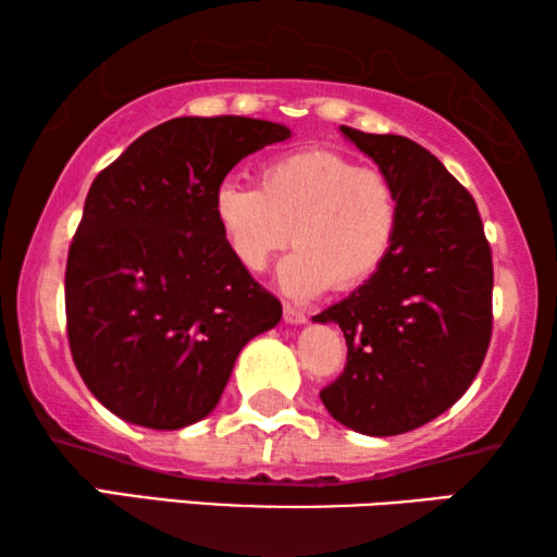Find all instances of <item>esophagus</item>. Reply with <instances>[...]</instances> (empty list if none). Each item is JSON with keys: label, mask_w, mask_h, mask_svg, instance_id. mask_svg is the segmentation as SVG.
<instances>
[{"label": "esophagus", "mask_w": 557, "mask_h": 557, "mask_svg": "<svg viewBox=\"0 0 557 557\" xmlns=\"http://www.w3.org/2000/svg\"><path fill=\"white\" fill-rule=\"evenodd\" d=\"M284 322L286 324H304L307 322V311L294 307V304H284Z\"/></svg>", "instance_id": "34e87169"}]
</instances>
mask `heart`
<instances>
[{"label": "heart", "instance_id": "obj_1", "mask_svg": "<svg viewBox=\"0 0 557 557\" xmlns=\"http://www.w3.org/2000/svg\"><path fill=\"white\" fill-rule=\"evenodd\" d=\"M212 215L227 253L248 273H261L292 238L296 250L281 263L278 286L292 299H311L377 276L398 240L400 195L377 166L309 147L269 159L258 187L223 182Z\"/></svg>", "mask_w": 557, "mask_h": 557}]
</instances>
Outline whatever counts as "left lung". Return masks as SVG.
Listing matches in <instances>:
<instances>
[{
    "mask_svg": "<svg viewBox=\"0 0 557 557\" xmlns=\"http://www.w3.org/2000/svg\"><path fill=\"white\" fill-rule=\"evenodd\" d=\"M400 195L393 253L314 322L345 332L347 364L319 398L347 429L398 436L469 391L492 339V248L474 197L421 144L339 126Z\"/></svg>",
    "mask_w": 557,
    "mask_h": 557,
    "instance_id": "1",
    "label": "left lung"
}]
</instances>
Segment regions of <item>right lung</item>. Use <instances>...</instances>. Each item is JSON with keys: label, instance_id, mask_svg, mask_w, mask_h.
Instances as JSON below:
<instances>
[{"label": "right lung", "instance_id": "right-lung-1", "mask_svg": "<svg viewBox=\"0 0 557 557\" xmlns=\"http://www.w3.org/2000/svg\"><path fill=\"white\" fill-rule=\"evenodd\" d=\"M292 132L182 116L98 172L65 265L75 368L111 413L174 431L218 406L235 357L281 301L227 253L212 195L240 159Z\"/></svg>", "mask_w": 557, "mask_h": 557}]
</instances>
